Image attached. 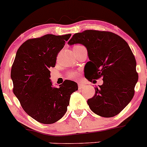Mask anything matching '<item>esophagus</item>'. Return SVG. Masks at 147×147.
Returning <instances> with one entry per match:
<instances>
[{
    "label": "esophagus",
    "mask_w": 147,
    "mask_h": 147,
    "mask_svg": "<svg viewBox=\"0 0 147 147\" xmlns=\"http://www.w3.org/2000/svg\"><path fill=\"white\" fill-rule=\"evenodd\" d=\"M84 87H85V85L83 83H81V82L78 83V88H79V89H82Z\"/></svg>",
    "instance_id": "esophagus-1"
}]
</instances>
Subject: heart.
Segmentation results:
<instances>
[{"label":"heart","instance_id":"1","mask_svg":"<svg viewBox=\"0 0 147 147\" xmlns=\"http://www.w3.org/2000/svg\"><path fill=\"white\" fill-rule=\"evenodd\" d=\"M78 47H81V45H75L73 48ZM78 77V73L76 72H70L67 74V78L71 80H75Z\"/></svg>","mask_w":147,"mask_h":147}]
</instances>
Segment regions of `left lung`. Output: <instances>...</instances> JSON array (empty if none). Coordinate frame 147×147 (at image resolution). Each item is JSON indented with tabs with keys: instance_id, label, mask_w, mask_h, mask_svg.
<instances>
[{
	"instance_id": "8db88e82",
	"label": "left lung",
	"mask_w": 147,
	"mask_h": 147,
	"mask_svg": "<svg viewBox=\"0 0 147 147\" xmlns=\"http://www.w3.org/2000/svg\"><path fill=\"white\" fill-rule=\"evenodd\" d=\"M68 44L87 48L90 61L85 67V78L103 80L88 100L91 111L105 118L119 114L133 98L139 78L136 59L127 42L111 31L85 30L74 34Z\"/></svg>"
}]
</instances>
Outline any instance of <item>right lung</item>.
Listing matches in <instances>:
<instances>
[{
  "mask_svg": "<svg viewBox=\"0 0 147 147\" xmlns=\"http://www.w3.org/2000/svg\"><path fill=\"white\" fill-rule=\"evenodd\" d=\"M71 34H46L29 39L21 45L11 67L13 92L24 111L45 124L62 119L67 110L70 95L78 90L74 81H64L59 88L50 82V67Z\"/></svg>",
  "mask_w": 147,
  "mask_h": 147,
  "instance_id": "right-lung-1",
  "label": "right lung"
}]
</instances>
